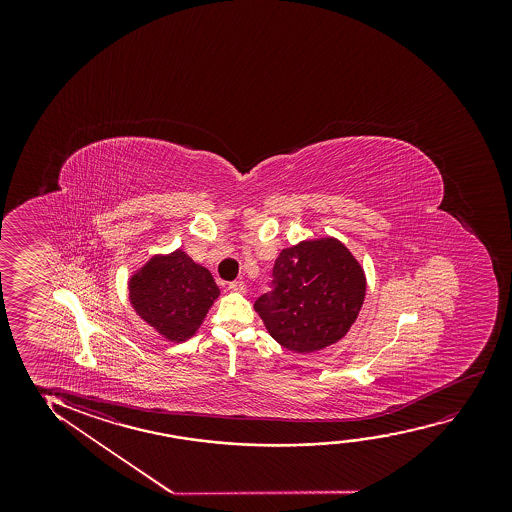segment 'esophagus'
<instances>
[{"label": "esophagus", "mask_w": 512, "mask_h": 512, "mask_svg": "<svg viewBox=\"0 0 512 512\" xmlns=\"http://www.w3.org/2000/svg\"><path fill=\"white\" fill-rule=\"evenodd\" d=\"M227 288H229L231 292H238V294H245L246 292L245 281H232Z\"/></svg>", "instance_id": "1"}]
</instances>
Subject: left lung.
<instances>
[{
  "instance_id": "obj_1",
  "label": "left lung",
  "mask_w": 512,
  "mask_h": 512,
  "mask_svg": "<svg viewBox=\"0 0 512 512\" xmlns=\"http://www.w3.org/2000/svg\"><path fill=\"white\" fill-rule=\"evenodd\" d=\"M273 294L255 302L267 332L295 353L339 343L357 322L367 278L348 246L332 236L302 239L274 262Z\"/></svg>"
}]
</instances>
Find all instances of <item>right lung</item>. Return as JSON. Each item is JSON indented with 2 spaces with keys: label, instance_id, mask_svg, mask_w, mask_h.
<instances>
[{
  "label": "right lung",
  "instance_id": "right-lung-1",
  "mask_svg": "<svg viewBox=\"0 0 512 512\" xmlns=\"http://www.w3.org/2000/svg\"><path fill=\"white\" fill-rule=\"evenodd\" d=\"M127 290L136 315L169 343L196 336L220 295L210 271L182 248L152 255L129 276Z\"/></svg>",
  "mask_w": 512,
  "mask_h": 512
}]
</instances>
